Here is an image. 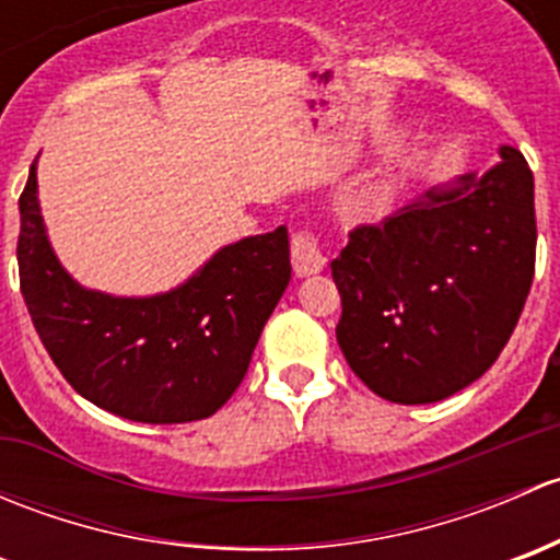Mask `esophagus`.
I'll return each mask as SVG.
<instances>
[{"label": "esophagus", "instance_id": "obj_1", "mask_svg": "<svg viewBox=\"0 0 560 560\" xmlns=\"http://www.w3.org/2000/svg\"><path fill=\"white\" fill-rule=\"evenodd\" d=\"M292 268H295L298 279L319 273L325 268V254L319 252L316 241L308 233H298L292 238Z\"/></svg>", "mask_w": 560, "mask_h": 560}]
</instances>
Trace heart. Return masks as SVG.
<instances>
[{
    "label": "heart",
    "mask_w": 560,
    "mask_h": 560,
    "mask_svg": "<svg viewBox=\"0 0 560 560\" xmlns=\"http://www.w3.org/2000/svg\"><path fill=\"white\" fill-rule=\"evenodd\" d=\"M387 206V197L382 191H371V195H363L360 200H354V211L363 213V217H380Z\"/></svg>",
    "instance_id": "1"
}]
</instances>
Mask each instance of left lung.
Segmentation results:
<instances>
[{
    "label": "left lung",
    "mask_w": 560,
    "mask_h": 560,
    "mask_svg": "<svg viewBox=\"0 0 560 560\" xmlns=\"http://www.w3.org/2000/svg\"><path fill=\"white\" fill-rule=\"evenodd\" d=\"M490 171L431 186L330 262L338 347L393 404H436L477 382L510 341L536 257L534 173L512 145Z\"/></svg>",
    "instance_id": "obj_1"
}]
</instances>
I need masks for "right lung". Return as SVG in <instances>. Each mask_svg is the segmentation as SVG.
<instances>
[{
	"instance_id": "add662e5",
	"label": "right lung",
	"mask_w": 560,
	"mask_h": 560,
	"mask_svg": "<svg viewBox=\"0 0 560 560\" xmlns=\"http://www.w3.org/2000/svg\"><path fill=\"white\" fill-rule=\"evenodd\" d=\"M19 211L21 295L50 360L83 398L151 425L202 420L228 404L290 284L284 228L217 248L173 290L127 298L89 290L59 262L37 160Z\"/></svg>"
}]
</instances>
